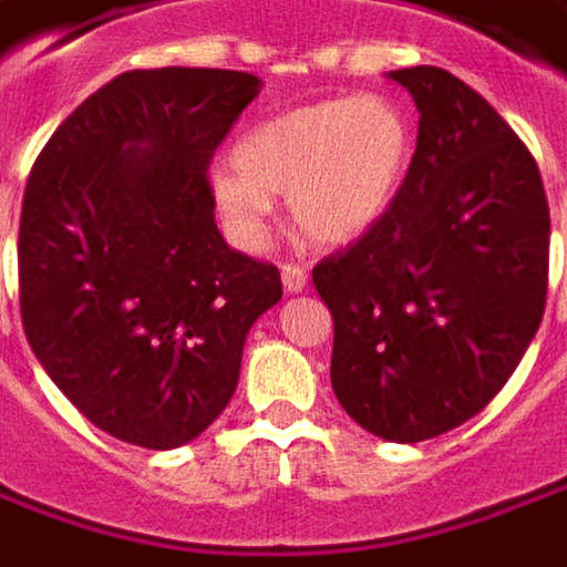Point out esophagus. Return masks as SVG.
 <instances>
[{"instance_id": "34e87169", "label": "esophagus", "mask_w": 567, "mask_h": 567, "mask_svg": "<svg viewBox=\"0 0 567 567\" xmlns=\"http://www.w3.org/2000/svg\"><path fill=\"white\" fill-rule=\"evenodd\" d=\"M282 285L288 295H300L307 288V269L298 264H285L282 267Z\"/></svg>"}]
</instances>
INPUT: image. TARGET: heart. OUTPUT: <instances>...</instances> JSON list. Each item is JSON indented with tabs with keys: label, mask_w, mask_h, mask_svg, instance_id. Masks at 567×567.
<instances>
[{
	"label": "heart",
	"mask_w": 567,
	"mask_h": 567,
	"mask_svg": "<svg viewBox=\"0 0 567 567\" xmlns=\"http://www.w3.org/2000/svg\"><path fill=\"white\" fill-rule=\"evenodd\" d=\"M413 130L391 99L341 95L254 123L233 145V164L210 171L219 223L241 248H260L272 195L316 245L363 238L403 188Z\"/></svg>",
	"instance_id": "obj_1"
}]
</instances>
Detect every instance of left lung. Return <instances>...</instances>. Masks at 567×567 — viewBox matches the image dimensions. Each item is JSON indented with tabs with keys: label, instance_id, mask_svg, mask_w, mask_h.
<instances>
[{
	"label": "left lung",
	"instance_id": "8db88e82",
	"mask_svg": "<svg viewBox=\"0 0 567 567\" xmlns=\"http://www.w3.org/2000/svg\"><path fill=\"white\" fill-rule=\"evenodd\" d=\"M419 138L394 207L313 269L332 388L375 437L419 444L477 415L540 329L549 207L525 142L460 76L403 68Z\"/></svg>",
	"mask_w": 567,
	"mask_h": 567
}]
</instances>
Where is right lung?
Wrapping results in <instances>:
<instances>
[{
	"mask_svg": "<svg viewBox=\"0 0 567 567\" xmlns=\"http://www.w3.org/2000/svg\"><path fill=\"white\" fill-rule=\"evenodd\" d=\"M260 86L214 68L121 73L30 171L24 334L61 394L117 441L173 450L214 425L251 326L282 300L279 269L219 235L207 183Z\"/></svg>",
	"mask_w": 567,
	"mask_h": 567,
	"instance_id": "right-lung-1",
	"label": "right lung"
}]
</instances>
